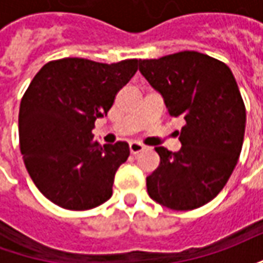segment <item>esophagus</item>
<instances>
[{
	"label": "esophagus",
	"mask_w": 263,
	"mask_h": 263,
	"mask_svg": "<svg viewBox=\"0 0 263 263\" xmlns=\"http://www.w3.org/2000/svg\"><path fill=\"white\" fill-rule=\"evenodd\" d=\"M143 149H145V146H143L142 143H139V142H131V143H129V151H131L132 155L139 154V152H142Z\"/></svg>",
	"instance_id": "obj_1"
}]
</instances>
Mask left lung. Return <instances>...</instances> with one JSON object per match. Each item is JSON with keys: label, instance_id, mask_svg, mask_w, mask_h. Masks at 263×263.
<instances>
[{"label": "left lung", "instance_id": "1", "mask_svg": "<svg viewBox=\"0 0 263 263\" xmlns=\"http://www.w3.org/2000/svg\"><path fill=\"white\" fill-rule=\"evenodd\" d=\"M139 71L160 92L172 117L186 121L182 148L163 146L148 194L171 210L201 207L220 193L241 154L247 112L235 77L220 60L193 50L139 60Z\"/></svg>", "mask_w": 263, "mask_h": 263}]
</instances>
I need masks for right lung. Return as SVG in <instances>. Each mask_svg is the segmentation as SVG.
Here are the masks:
<instances>
[{
	"instance_id": "right-lung-1",
	"label": "right lung",
	"mask_w": 263,
	"mask_h": 263,
	"mask_svg": "<svg viewBox=\"0 0 263 263\" xmlns=\"http://www.w3.org/2000/svg\"><path fill=\"white\" fill-rule=\"evenodd\" d=\"M139 60L97 63L80 58L49 62L33 77L20 107V148L39 192L62 209L90 210L112 196L126 142L100 145L92 128Z\"/></svg>"
}]
</instances>
